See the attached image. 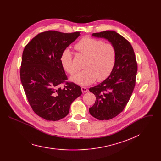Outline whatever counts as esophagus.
<instances>
[{
  "label": "esophagus",
  "mask_w": 161,
  "mask_h": 161,
  "mask_svg": "<svg viewBox=\"0 0 161 161\" xmlns=\"http://www.w3.org/2000/svg\"><path fill=\"white\" fill-rule=\"evenodd\" d=\"M81 88V91H82V92H83V93L86 92L88 91V89H87V88H86V87H83V86H82Z\"/></svg>",
  "instance_id": "obj_1"
}]
</instances>
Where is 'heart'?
<instances>
[{
    "label": "heart",
    "instance_id": "b5f03b06",
    "mask_svg": "<svg viewBox=\"0 0 161 161\" xmlns=\"http://www.w3.org/2000/svg\"><path fill=\"white\" fill-rule=\"evenodd\" d=\"M75 48L86 58L83 65L85 69L72 76L71 81L80 85H88L96 79L101 81L109 76L116 60V51L111 44L85 37L75 45ZM60 62L68 73L73 75L76 72L73 63V54L69 49L62 53Z\"/></svg>",
    "mask_w": 161,
    "mask_h": 161
}]
</instances>
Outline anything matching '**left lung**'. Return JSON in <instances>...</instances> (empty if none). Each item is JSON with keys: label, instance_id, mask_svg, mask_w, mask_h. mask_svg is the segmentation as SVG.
Here are the masks:
<instances>
[{"label": "left lung", "instance_id": "8db88e82", "mask_svg": "<svg viewBox=\"0 0 161 161\" xmlns=\"http://www.w3.org/2000/svg\"><path fill=\"white\" fill-rule=\"evenodd\" d=\"M92 36L108 39L116 51V60L108 78L89 90L96 97L89 108L92 116L108 120L117 116L129 102L136 84L137 65L130 43L113 31L93 33Z\"/></svg>", "mask_w": 161, "mask_h": 161}]
</instances>
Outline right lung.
<instances>
[{
  "label": "right lung",
  "mask_w": 161,
  "mask_h": 161,
  "mask_svg": "<svg viewBox=\"0 0 161 161\" xmlns=\"http://www.w3.org/2000/svg\"><path fill=\"white\" fill-rule=\"evenodd\" d=\"M80 35L48 31L38 34L22 54L20 79L33 111L50 121L66 117L72 103L82 94L80 86L65 81L62 53ZM64 86H63V84Z\"/></svg>",
  "instance_id": "add662e5"
}]
</instances>
